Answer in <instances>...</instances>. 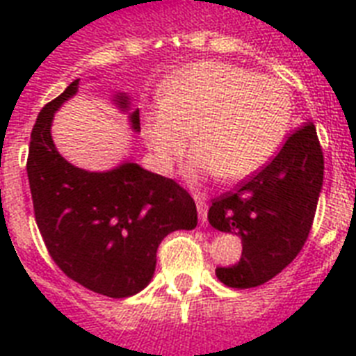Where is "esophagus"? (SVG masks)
I'll use <instances>...</instances> for the list:
<instances>
[{"label": "esophagus", "mask_w": 356, "mask_h": 356, "mask_svg": "<svg viewBox=\"0 0 356 356\" xmlns=\"http://www.w3.org/2000/svg\"><path fill=\"white\" fill-rule=\"evenodd\" d=\"M195 205H197V212H200L201 223H203V225H205V223L209 222V220H207V214H209V205H207L205 195L195 194Z\"/></svg>", "instance_id": "1"}]
</instances>
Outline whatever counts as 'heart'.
<instances>
[{
    "label": "heart",
    "mask_w": 356,
    "mask_h": 356,
    "mask_svg": "<svg viewBox=\"0 0 356 356\" xmlns=\"http://www.w3.org/2000/svg\"><path fill=\"white\" fill-rule=\"evenodd\" d=\"M290 114L292 97L281 79L205 60L164 83L161 103L144 113V136L161 172L183 159L194 133L195 172L240 181L275 153Z\"/></svg>",
    "instance_id": "b5f03b06"
}]
</instances>
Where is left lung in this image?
Segmentation results:
<instances>
[{
	"label": "left lung",
	"mask_w": 356,
	"mask_h": 356,
	"mask_svg": "<svg viewBox=\"0 0 356 356\" xmlns=\"http://www.w3.org/2000/svg\"><path fill=\"white\" fill-rule=\"evenodd\" d=\"M321 184L323 151L309 120L266 166L212 200V227L242 238V259L218 268V279L231 288H254L281 273L309 238Z\"/></svg>",
	"instance_id": "8db88e82"
}]
</instances>
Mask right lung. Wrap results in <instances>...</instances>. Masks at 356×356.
Here are the masks:
<instances>
[{"label":"right lung","mask_w":356,"mask_h":356,"mask_svg":"<svg viewBox=\"0 0 356 356\" xmlns=\"http://www.w3.org/2000/svg\"><path fill=\"white\" fill-rule=\"evenodd\" d=\"M79 90L75 79L44 105L31 133L27 177L36 225L64 275L92 292L122 299L147 286L162 238L194 229L192 195L173 179L125 162L105 173L72 166L55 149L53 114ZM122 108L127 97L118 96ZM140 129V114H131Z\"/></svg>","instance_id":"obj_1"}]
</instances>
